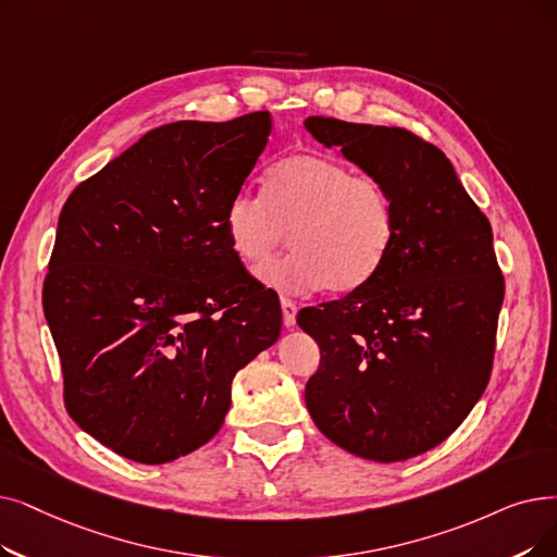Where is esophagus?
Wrapping results in <instances>:
<instances>
[{
    "label": "esophagus",
    "instance_id": "34e87169",
    "mask_svg": "<svg viewBox=\"0 0 557 557\" xmlns=\"http://www.w3.org/2000/svg\"><path fill=\"white\" fill-rule=\"evenodd\" d=\"M280 305H282V321H284V327H294V325H296L298 305H296L294 300H288V298H282Z\"/></svg>",
    "mask_w": 557,
    "mask_h": 557
}]
</instances>
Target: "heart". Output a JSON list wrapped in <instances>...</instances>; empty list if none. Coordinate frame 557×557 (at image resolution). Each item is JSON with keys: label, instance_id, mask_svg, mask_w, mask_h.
<instances>
[{"label": "heart", "instance_id": "obj_1", "mask_svg": "<svg viewBox=\"0 0 557 557\" xmlns=\"http://www.w3.org/2000/svg\"><path fill=\"white\" fill-rule=\"evenodd\" d=\"M227 244L248 271L258 273L285 243L295 252L265 268L259 280L277 292L327 288L348 294L364 286L396 238V207L375 175L323 154H296L275 163L263 198L236 193L223 219Z\"/></svg>", "mask_w": 557, "mask_h": 557}]
</instances>
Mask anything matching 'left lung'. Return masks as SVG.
<instances>
[{
	"mask_svg": "<svg viewBox=\"0 0 557 557\" xmlns=\"http://www.w3.org/2000/svg\"><path fill=\"white\" fill-rule=\"evenodd\" d=\"M305 127L380 177L396 207L380 271L298 313L321 348L305 403L336 446L403 462L450 437L490 382L505 296L492 225L446 154L417 134L323 115Z\"/></svg>",
	"mask_w": 557,
	"mask_h": 557,
	"instance_id": "8db88e82",
	"label": "left lung"
}]
</instances>
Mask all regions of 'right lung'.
I'll use <instances>...</instances> for the list:
<instances>
[{
	"label": "right lung",
	"mask_w": 557,
	"mask_h": 557,
	"mask_svg": "<svg viewBox=\"0 0 557 557\" xmlns=\"http://www.w3.org/2000/svg\"><path fill=\"white\" fill-rule=\"evenodd\" d=\"M269 134V111L163 125L82 182L59 215L42 309L67 414L134 462L207 444L236 371L280 338L271 288L223 227Z\"/></svg>",
	"instance_id": "obj_1"
}]
</instances>
